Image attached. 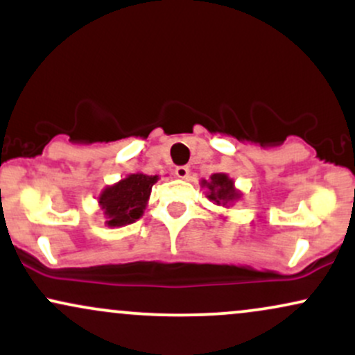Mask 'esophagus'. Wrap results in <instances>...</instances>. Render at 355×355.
<instances>
[{
  "label": "esophagus",
  "instance_id": "1",
  "mask_svg": "<svg viewBox=\"0 0 355 355\" xmlns=\"http://www.w3.org/2000/svg\"><path fill=\"white\" fill-rule=\"evenodd\" d=\"M175 175H177L178 178H187L190 175V168L189 166H177V168H175Z\"/></svg>",
  "mask_w": 355,
  "mask_h": 355
}]
</instances>
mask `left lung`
I'll return each instance as SVG.
<instances>
[{
	"mask_svg": "<svg viewBox=\"0 0 355 355\" xmlns=\"http://www.w3.org/2000/svg\"><path fill=\"white\" fill-rule=\"evenodd\" d=\"M202 187H207V197L217 205L227 207L229 203L239 200L240 191L234 187V180L227 173H214L210 180H202Z\"/></svg>",
	"mask_w": 355,
	"mask_h": 355,
	"instance_id": "left-lung-1",
	"label": "left lung"
}]
</instances>
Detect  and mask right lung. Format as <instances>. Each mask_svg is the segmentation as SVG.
Listing matches in <instances>:
<instances>
[{
  "mask_svg": "<svg viewBox=\"0 0 355 355\" xmlns=\"http://www.w3.org/2000/svg\"><path fill=\"white\" fill-rule=\"evenodd\" d=\"M157 180V175L132 173L101 191L98 203L107 217V225L123 227L137 222L144 215L150 191Z\"/></svg>",
  "mask_w": 355,
  "mask_h": 355,
  "instance_id": "1",
  "label": "right lung"
}]
</instances>
